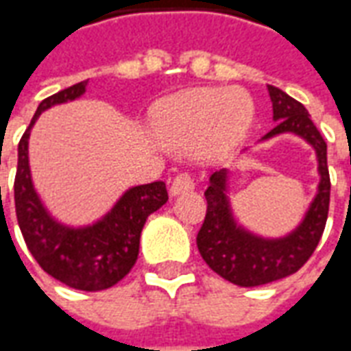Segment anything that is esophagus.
Wrapping results in <instances>:
<instances>
[{
	"label": "esophagus",
	"instance_id": "34e87169",
	"mask_svg": "<svg viewBox=\"0 0 351 351\" xmlns=\"http://www.w3.org/2000/svg\"><path fill=\"white\" fill-rule=\"evenodd\" d=\"M195 188V184H193V178L190 175H186V173H180V175L175 176V180L171 182V188H169V193L176 197V195H182L186 191H191Z\"/></svg>",
	"mask_w": 351,
	"mask_h": 351
}]
</instances>
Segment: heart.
<instances>
[{"mask_svg":"<svg viewBox=\"0 0 351 351\" xmlns=\"http://www.w3.org/2000/svg\"><path fill=\"white\" fill-rule=\"evenodd\" d=\"M252 101L231 88H195L156 108L152 135L173 150L195 146L201 160L226 158L241 145L250 128Z\"/></svg>","mask_w":351,"mask_h":351,"instance_id":"1","label":"heart"}]
</instances>
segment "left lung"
I'll return each instance as SVG.
<instances>
[{"label": "left lung", "instance_id": "left-lung-1", "mask_svg": "<svg viewBox=\"0 0 351 351\" xmlns=\"http://www.w3.org/2000/svg\"><path fill=\"white\" fill-rule=\"evenodd\" d=\"M267 90L272 103V120L276 123L259 143L286 133L302 138L316 152L319 182L308 210L295 229L282 237H263L237 220L229 199V169L210 175L205 191L206 216L197 233L199 254L216 274L241 287L271 284L299 271L316 250L329 213L331 180L324 137L299 101L278 88L267 86Z\"/></svg>", "mask_w": 351, "mask_h": 351}]
</instances>
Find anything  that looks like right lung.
I'll return each instance as SVG.
<instances>
[{
	"label": "right lung",
	"mask_w": 351,
	"mask_h": 351,
	"mask_svg": "<svg viewBox=\"0 0 351 351\" xmlns=\"http://www.w3.org/2000/svg\"><path fill=\"white\" fill-rule=\"evenodd\" d=\"M88 80L50 95L35 110L19 145L14 178V206L27 250L45 272L80 291H101L118 284L138 256L141 233L148 216L167 203L163 182L131 186L99 220L69 226L52 216L37 193L29 169V133L37 118L50 107L84 95ZM1 190V188H0Z\"/></svg>",
	"instance_id": "add662e5"
}]
</instances>
